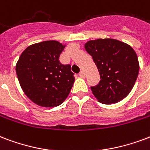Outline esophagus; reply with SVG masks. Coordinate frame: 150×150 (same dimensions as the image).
Returning <instances> with one entry per match:
<instances>
[{"instance_id": "1", "label": "esophagus", "mask_w": 150, "mask_h": 150, "mask_svg": "<svg viewBox=\"0 0 150 150\" xmlns=\"http://www.w3.org/2000/svg\"><path fill=\"white\" fill-rule=\"evenodd\" d=\"M79 76L81 78H85L86 77L85 72H84L83 71H80V73H79Z\"/></svg>"}]
</instances>
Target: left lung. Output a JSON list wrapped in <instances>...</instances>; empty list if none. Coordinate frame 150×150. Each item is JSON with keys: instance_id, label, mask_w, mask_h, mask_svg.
<instances>
[{"instance_id": "1", "label": "left lung", "mask_w": 150, "mask_h": 150, "mask_svg": "<svg viewBox=\"0 0 150 150\" xmlns=\"http://www.w3.org/2000/svg\"><path fill=\"white\" fill-rule=\"evenodd\" d=\"M86 52L92 57L100 74V82L91 86L102 104H115L128 95L137 79L139 64L136 52L126 43L112 38L89 41Z\"/></svg>"}]
</instances>
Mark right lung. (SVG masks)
<instances>
[{
  "mask_svg": "<svg viewBox=\"0 0 150 150\" xmlns=\"http://www.w3.org/2000/svg\"><path fill=\"white\" fill-rule=\"evenodd\" d=\"M64 47L57 41H45L28 46L19 57L16 66L19 84L38 105H60L72 88L75 77L71 65L59 60Z\"/></svg>",
  "mask_w": 150,
  "mask_h": 150,
  "instance_id": "1",
  "label": "right lung"
}]
</instances>
